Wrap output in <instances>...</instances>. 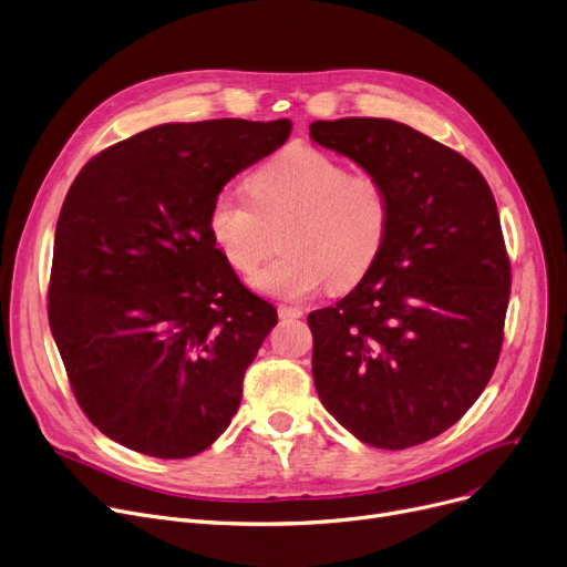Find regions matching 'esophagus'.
Returning <instances> with one entry per match:
<instances>
[{
  "instance_id": "obj_1",
  "label": "esophagus",
  "mask_w": 567,
  "mask_h": 567,
  "mask_svg": "<svg viewBox=\"0 0 567 567\" xmlns=\"http://www.w3.org/2000/svg\"><path fill=\"white\" fill-rule=\"evenodd\" d=\"M279 311V318H302L305 316V309L302 307H295V305H279L277 307Z\"/></svg>"
}]
</instances>
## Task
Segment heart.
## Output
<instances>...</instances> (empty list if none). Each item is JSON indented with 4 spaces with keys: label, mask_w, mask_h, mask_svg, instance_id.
I'll use <instances>...</instances> for the list:
<instances>
[{
    "label": "heart",
    "mask_w": 567,
    "mask_h": 567,
    "mask_svg": "<svg viewBox=\"0 0 567 567\" xmlns=\"http://www.w3.org/2000/svg\"><path fill=\"white\" fill-rule=\"evenodd\" d=\"M249 198L221 189L208 210L210 236L243 275L281 247L251 281L258 290L305 299L324 284L348 290L386 249L393 206L384 181L350 172L320 148L292 146L249 174Z\"/></svg>",
    "instance_id": "obj_1"
}]
</instances>
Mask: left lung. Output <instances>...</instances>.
<instances>
[{
  "label": "left lung",
  "instance_id": "left-lung-1",
  "mask_svg": "<svg viewBox=\"0 0 567 567\" xmlns=\"http://www.w3.org/2000/svg\"><path fill=\"white\" fill-rule=\"evenodd\" d=\"M309 130L378 174L393 206L375 268L309 313L316 391L363 444H423L476 403L502 354L511 260L496 202L467 157L410 125L339 118Z\"/></svg>",
  "mask_w": 567,
  "mask_h": 567
}]
</instances>
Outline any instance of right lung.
I'll use <instances>...</instances> for the list:
<instances>
[{
	"instance_id": "obj_1",
	"label": "right lung",
	"mask_w": 567,
	"mask_h": 567,
	"mask_svg": "<svg viewBox=\"0 0 567 567\" xmlns=\"http://www.w3.org/2000/svg\"><path fill=\"white\" fill-rule=\"evenodd\" d=\"M290 130L288 118L164 123L91 157L65 194L50 329L82 412L121 446L189 457L238 412L277 309L233 272L208 210Z\"/></svg>"
}]
</instances>
